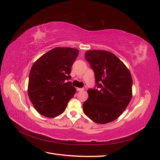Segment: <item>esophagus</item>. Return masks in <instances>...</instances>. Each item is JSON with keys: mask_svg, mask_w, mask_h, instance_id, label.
I'll return each instance as SVG.
<instances>
[{"mask_svg": "<svg viewBox=\"0 0 160 160\" xmlns=\"http://www.w3.org/2000/svg\"><path fill=\"white\" fill-rule=\"evenodd\" d=\"M76 89L78 91H84V88H77Z\"/></svg>", "mask_w": 160, "mask_h": 160, "instance_id": "34e87169", "label": "esophagus"}]
</instances>
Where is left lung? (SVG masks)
Segmentation results:
<instances>
[{
    "instance_id": "left-lung-1",
    "label": "left lung",
    "mask_w": 160,
    "mask_h": 160,
    "mask_svg": "<svg viewBox=\"0 0 160 160\" xmlns=\"http://www.w3.org/2000/svg\"><path fill=\"white\" fill-rule=\"evenodd\" d=\"M85 59L94 71L98 89L87 91L89 98L83 103L84 113L96 123H109L120 116L131 100V72L107 51H87Z\"/></svg>"
}]
</instances>
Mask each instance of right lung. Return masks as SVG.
Returning <instances> with one entry per match:
<instances>
[{
    "label": "right lung",
    "instance_id": "add662e5",
    "mask_svg": "<svg viewBox=\"0 0 160 160\" xmlns=\"http://www.w3.org/2000/svg\"><path fill=\"white\" fill-rule=\"evenodd\" d=\"M79 53L77 49L56 47L40 57L30 70L28 96L36 110L52 118L65 111L76 89L71 82V66Z\"/></svg>",
    "mask_w": 160,
    "mask_h": 160
}]
</instances>
